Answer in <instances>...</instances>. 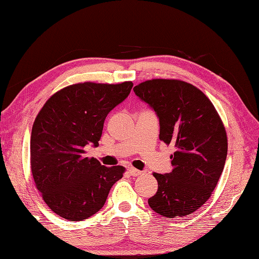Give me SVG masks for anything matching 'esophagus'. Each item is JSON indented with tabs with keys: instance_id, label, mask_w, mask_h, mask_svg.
Here are the masks:
<instances>
[{
	"instance_id": "34e87169",
	"label": "esophagus",
	"mask_w": 259,
	"mask_h": 259,
	"mask_svg": "<svg viewBox=\"0 0 259 259\" xmlns=\"http://www.w3.org/2000/svg\"><path fill=\"white\" fill-rule=\"evenodd\" d=\"M128 170H129V174H130L131 176H139V175L143 174V171L139 170V169L133 168V167H131V168H129Z\"/></svg>"
}]
</instances>
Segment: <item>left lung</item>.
<instances>
[{"label": "left lung", "instance_id": "left-lung-1", "mask_svg": "<svg viewBox=\"0 0 259 259\" xmlns=\"http://www.w3.org/2000/svg\"><path fill=\"white\" fill-rule=\"evenodd\" d=\"M134 91L158 115L159 139L175 147L173 170L153 174L158 190L148 204L167 218L193 213L210 199L224 170L228 153L224 122L207 96L184 80L149 79Z\"/></svg>", "mask_w": 259, "mask_h": 259}]
</instances>
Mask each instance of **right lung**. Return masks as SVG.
I'll return each instance as SVG.
<instances>
[{
    "label": "right lung",
    "instance_id": "1",
    "mask_svg": "<svg viewBox=\"0 0 259 259\" xmlns=\"http://www.w3.org/2000/svg\"><path fill=\"white\" fill-rule=\"evenodd\" d=\"M133 82L73 84L50 96L35 118L30 163L35 187L56 214L83 221L102 209L123 166L85 156L99 146L106 115L129 95Z\"/></svg>",
    "mask_w": 259,
    "mask_h": 259
}]
</instances>
